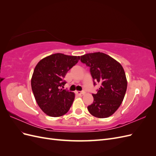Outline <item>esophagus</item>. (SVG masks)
<instances>
[{"label":"esophagus","mask_w":156,"mask_h":156,"mask_svg":"<svg viewBox=\"0 0 156 156\" xmlns=\"http://www.w3.org/2000/svg\"><path fill=\"white\" fill-rule=\"evenodd\" d=\"M75 93L77 94L78 96H83L84 94V92H81V91H75Z\"/></svg>","instance_id":"34e87169"}]
</instances>
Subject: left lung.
<instances>
[{
  "instance_id": "8db88e82",
  "label": "left lung",
  "mask_w": 156,
  "mask_h": 156,
  "mask_svg": "<svg viewBox=\"0 0 156 156\" xmlns=\"http://www.w3.org/2000/svg\"><path fill=\"white\" fill-rule=\"evenodd\" d=\"M81 61L90 67L94 84L101 86L96 94H92L94 101L88 106L90 114L99 119L114 114L123 101L127 82L122 65L103 53H88L81 56Z\"/></svg>"
}]
</instances>
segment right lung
I'll return each instance as SVG.
<instances>
[{
  "label": "right lung",
  "mask_w": 156,
  "mask_h": 156,
  "mask_svg": "<svg viewBox=\"0 0 156 156\" xmlns=\"http://www.w3.org/2000/svg\"><path fill=\"white\" fill-rule=\"evenodd\" d=\"M79 59V56L55 53L41 59L36 66L31 87L37 105L47 115L58 117L69 110L75 94L60 88L66 84L63 78Z\"/></svg>",
  "instance_id": "right-lung-1"
}]
</instances>
